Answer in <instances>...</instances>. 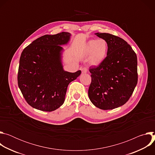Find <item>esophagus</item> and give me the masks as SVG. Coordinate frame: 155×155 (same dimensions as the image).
Segmentation results:
<instances>
[{
	"label": "esophagus",
	"mask_w": 155,
	"mask_h": 155,
	"mask_svg": "<svg viewBox=\"0 0 155 155\" xmlns=\"http://www.w3.org/2000/svg\"><path fill=\"white\" fill-rule=\"evenodd\" d=\"M81 71L82 74H86L87 72V69L86 68H81Z\"/></svg>",
	"instance_id": "34e87169"
}]
</instances>
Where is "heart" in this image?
Here are the masks:
<instances>
[{
    "mask_svg": "<svg viewBox=\"0 0 155 155\" xmlns=\"http://www.w3.org/2000/svg\"><path fill=\"white\" fill-rule=\"evenodd\" d=\"M107 42L102 38L90 40L84 47V54L90 55V62L93 65H98L105 59L108 52Z\"/></svg>",
    "mask_w": 155,
    "mask_h": 155,
    "instance_id": "obj_1",
    "label": "heart"
}]
</instances>
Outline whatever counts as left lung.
I'll use <instances>...</instances> for the list:
<instances>
[{
    "label": "left lung",
    "instance_id": "8db88e82",
    "mask_svg": "<svg viewBox=\"0 0 155 155\" xmlns=\"http://www.w3.org/2000/svg\"><path fill=\"white\" fill-rule=\"evenodd\" d=\"M95 34L107 42L108 48L104 61L90 68L88 96L96 107L112 110L126 103L137 85V55L123 38L108 33Z\"/></svg>",
    "mask_w": 155,
    "mask_h": 155
}]
</instances>
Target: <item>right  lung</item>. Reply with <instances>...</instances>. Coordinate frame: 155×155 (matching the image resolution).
<instances>
[{
	"instance_id": "1",
	"label": "right lung",
	"mask_w": 155,
	"mask_h": 155,
	"mask_svg": "<svg viewBox=\"0 0 155 155\" xmlns=\"http://www.w3.org/2000/svg\"><path fill=\"white\" fill-rule=\"evenodd\" d=\"M69 32L45 35L33 41L22 52L19 59L18 84L25 100L34 108L51 112L64 102L69 84L81 71H65L61 45L71 39Z\"/></svg>"
}]
</instances>
